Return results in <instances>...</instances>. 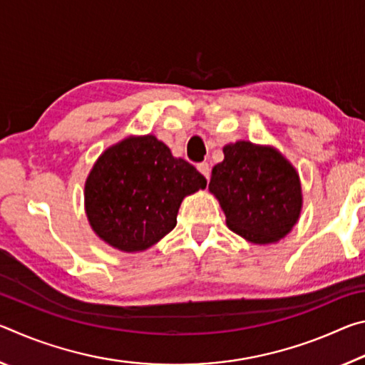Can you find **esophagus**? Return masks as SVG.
Returning <instances> with one entry per match:
<instances>
[{"instance_id":"obj_1","label":"esophagus","mask_w":365,"mask_h":365,"mask_svg":"<svg viewBox=\"0 0 365 365\" xmlns=\"http://www.w3.org/2000/svg\"><path fill=\"white\" fill-rule=\"evenodd\" d=\"M197 170L201 172V175L209 180V175H211V169H209V164L207 163H201L197 164Z\"/></svg>"}]
</instances>
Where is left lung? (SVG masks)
Returning <instances> with one entry per match:
<instances>
[{
  "instance_id": "obj_1",
  "label": "left lung",
  "mask_w": 365,
  "mask_h": 365,
  "mask_svg": "<svg viewBox=\"0 0 365 365\" xmlns=\"http://www.w3.org/2000/svg\"><path fill=\"white\" fill-rule=\"evenodd\" d=\"M209 190L224 209L227 225L251 243H274L299 217L302 196L298 172L274 148L237 141L224 148Z\"/></svg>"
}]
</instances>
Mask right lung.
I'll return each instance as SVG.
<instances>
[{
	"label": "right lung",
	"mask_w": 365,
	"mask_h": 365,
	"mask_svg": "<svg viewBox=\"0 0 365 365\" xmlns=\"http://www.w3.org/2000/svg\"><path fill=\"white\" fill-rule=\"evenodd\" d=\"M200 188H206V178L146 135L101 154L86 178L85 209L104 242L120 251H143L175 227L182 200Z\"/></svg>",
	"instance_id": "obj_1"
}]
</instances>
